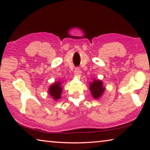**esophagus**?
Masks as SVG:
<instances>
[{
	"instance_id": "34e87169",
	"label": "esophagus",
	"mask_w": 150,
	"mask_h": 150,
	"mask_svg": "<svg viewBox=\"0 0 150 150\" xmlns=\"http://www.w3.org/2000/svg\"><path fill=\"white\" fill-rule=\"evenodd\" d=\"M75 75L77 77H79V76L81 75V71L80 70L79 68H76L75 70Z\"/></svg>"
}]
</instances>
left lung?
I'll list each match as a JSON object with an SVG mask.
<instances>
[{
	"mask_svg": "<svg viewBox=\"0 0 150 150\" xmlns=\"http://www.w3.org/2000/svg\"><path fill=\"white\" fill-rule=\"evenodd\" d=\"M105 87H104L103 82L100 79H93V82L89 83V90L91 95L95 99H99L103 96L105 91Z\"/></svg>",
	"mask_w": 150,
	"mask_h": 150,
	"instance_id": "obj_1",
	"label": "left lung"
}]
</instances>
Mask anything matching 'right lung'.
Wrapping results in <instances>:
<instances>
[{
  "instance_id": "1",
  "label": "right lung",
  "mask_w": 150,
  "mask_h": 150,
  "mask_svg": "<svg viewBox=\"0 0 150 150\" xmlns=\"http://www.w3.org/2000/svg\"><path fill=\"white\" fill-rule=\"evenodd\" d=\"M62 84V82L57 81V82H55L52 85H51L49 88H48V93L52 96L53 99L55 101H57L58 99H60L61 98L63 90Z\"/></svg>"
}]
</instances>
